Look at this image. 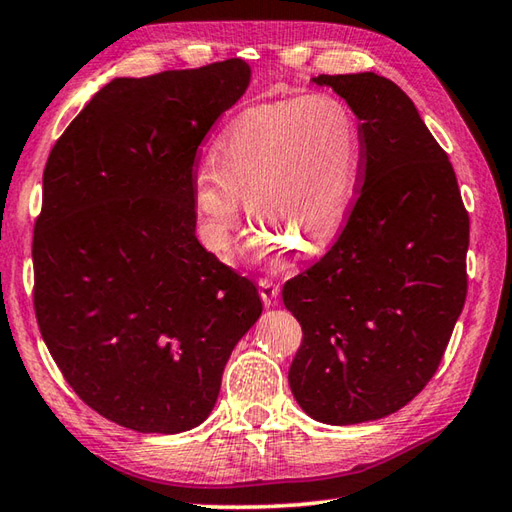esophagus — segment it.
I'll use <instances>...</instances> for the list:
<instances>
[{
  "instance_id": "1",
  "label": "esophagus",
  "mask_w": 512,
  "mask_h": 512,
  "mask_svg": "<svg viewBox=\"0 0 512 512\" xmlns=\"http://www.w3.org/2000/svg\"><path fill=\"white\" fill-rule=\"evenodd\" d=\"M258 291H260V298H263V302H265L267 307L276 305V302H278L280 287L274 283V280H269V278H260V280H258Z\"/></svg>"
}]
</instances>
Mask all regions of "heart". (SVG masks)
<instances>
[{
	"label": "heart",
	"mask_w": 512,
	"mask_h": 512,
	"mask_svg": "<svg viewBox=\"0 0 512 512\" xmlns=\"http://www.w3.org/2000/svg\"><path fill=\"white\" fill-rule=\"evenodd\" d=\"M360 156L356 114L329 92L245 108L216 139L214 168L192 179L203 243L216 254L232 249L247 198L260 247L325 245L347 218Z\"/></svg>",
	"instance_id": "1"
}]
</instances>
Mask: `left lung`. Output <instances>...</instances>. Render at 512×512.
Listing matches in <instances>:
<instances>
[{"instance_id":"left-lung-1","label":"left lung","mask_w":512,"mask_h":512,"mask_svg":"<svg viewBox=\"0 0 512 512\" xmlns=\"http://www.w3.org/2000/svg\"><path fill=\"white\" fill-rule=\"evenodd\" d=\"M360 121V190L329 252L287 280L302 327L289 367L300 409L380 420L440 367L466 300L468 212L446 152L406 92L375 72L318 75Z\"/></svg>"}]
</instances>
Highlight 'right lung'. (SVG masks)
I'll use <instances>...</instances> for the list:
<instances>
[{
	"label": "right lung",
	"instance_id": "add662e5",
	"mask_svg": "<svg viewBox=\"0 0 512 512\" xmlns=\"http://www.w3.org/2000/svg\"><path fill=\"white\" fill-rule=\"evenodd\" d=\"M243 59L112 79L50 150L35 221V316L90 409L139 433L212 413L263 314L252 280L196 238L198 145L245 95Z\"/></svg>",
	"mask_w": 512,
	"mask_h": 512
}]
</instances>
